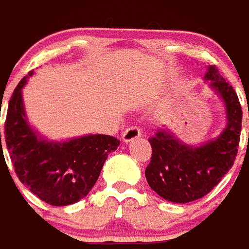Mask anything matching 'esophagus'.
Instances as JSON below:
<instances>
[{
    "label": "esophagus",
    "instance_id": "1",
    "mask_svg": "<svg viewBox=\"0 0 249 249\" xmlns=\"http://www.w3.org/2000/svg\"><path fill=\"white\" fill-rule=\"evenodd\" d=\"M141 137V130L137 126H130L128 128H126L123 134H122V139H123V142H130V141H133V139H137Z\"/></svg>",
    "mask_w": 249,
    "mask_h": 249
}]
</instances>
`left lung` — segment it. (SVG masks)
<instances>
[{
	"label": "left lung",
	"instance_id": "obj_1",
	"mask_svg": "<svg viewBox=\"0 0 249 249\" xmlns=\"http://www.w3.org/2000/svg\"><path fill=\"white\" fill-rule=\"evenodd\" d=\"M204 79L225 106L227 126L217 138L190 146L167 128H158L149 138L153 154L144 170L147 184L162 198L177 204L208 195L233 166L240 142L243 111L237 93L214 65L208 67Z\"/></svg>",
	"mask_w": 249,
	"mask_h": 249
}]
</instances>
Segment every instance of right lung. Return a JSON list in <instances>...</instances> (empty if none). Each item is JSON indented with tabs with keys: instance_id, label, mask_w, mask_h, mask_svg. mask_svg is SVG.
<instances>
[{
	"instance_id": "add662e5",
	"label": "right lung",
	"mask_w": 249,
	"mask_h": 249,
	"mask_svg": "<svg viewBox=\"0 0 249 249\" xmlns=\"http://www.w3.org/2000/svg\"><path fill=\"white\" fill-rule=\"evenodd\" d=\"M32 75L33 72H29L21 79L9 100L5 121L6 149L17 177L33 195L49 205H71L89 193L108 154L121 142L103 134L64 142L41 138L31 127L22 103V87Z\"/></svg>"
}]
</instances>
